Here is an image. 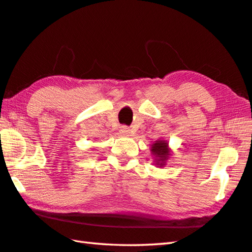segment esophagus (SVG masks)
I'll return each instance as SVG.
<instances>
[{"mask_svg": "<svg viewBox=\"0 0 252 252\" xmlns=\"http://www.w3.org/2000/svg\"><path fill=\"white\" fill-rule=\"evenodd\" d=\"M121 132L123 133V134H129L130 129L126 126H121Z\"/></svg>", "mask_w": 252, "mask_h": 252, "instance_id": "obj_1", "label": "esophagus"}]
</instances>
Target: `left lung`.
Instances as JSON below:
<instances>
[{"label": "left lung", "instance_id": "1", "mask_svg": "<svg viewBox=\"0 0 252 252\" xmlns=\"http://www.w3.org/2000/svg\"><path fill=\"white\" fill-rule=\"evenodd\" d=\"M152 153L157 157V162H159L160 167H161L164 162V160H167L168 156L170 155L169 149H168V144L164 141L156 142L152 147Z\"/></svg>", "mask_w": 252, "mask_h": 252}]
</instances>
